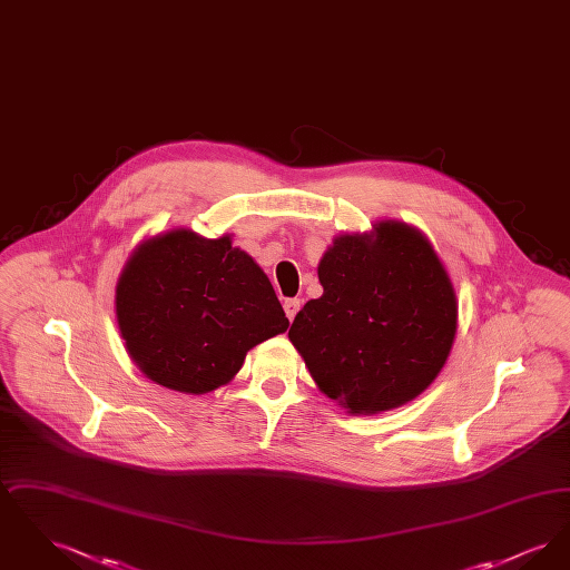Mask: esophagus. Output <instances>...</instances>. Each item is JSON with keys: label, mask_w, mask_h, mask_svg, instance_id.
I'll list each match as a JSON object with an SVG mask.
<instances>
[{"label": "esophagus", "mask_w": 570, "mask_h": 570, "mask_svg": "<svg viewBox=\"0 0 570 570\" xmlns=\"http://www.w3.org/2000/svg\"><path fill=\"white\" fill-rule=\"evenodd\" d=\"M298 307H301V301H298V298H286V301H284V312H286V316H288L291 323L295 321Z\"/></svg>", "instance_id": "obj_1"}]
</instances>
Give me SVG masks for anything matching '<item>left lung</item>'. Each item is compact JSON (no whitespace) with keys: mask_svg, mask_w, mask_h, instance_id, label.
<instances>
[{"mask_svg":"<svg viewBox=\"0 0 570 570\" xmlns=\"http://www.w3.org/2000/svg\"><path fill=\"white\" fill-rule=\"evenodd\" d=\"M318 279L323 297L303 305L288 337L326 397L376 414L421 395L458 333L455 291L425 235L384 219L335 237Z\"/></svg>","mask_w":570,"mask_h":570,"instance_id":"obj_1","label":"left lung"}]
</instances>
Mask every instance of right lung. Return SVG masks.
Instances as JSON below:
<instances>
[{
  "mask_svg": "<svg viewBox=\"0 0 570 570\" xmlns=\"http://www.w3.org/2000/svg\"><path fill=\"white\" fill-rule=\"evenodd\" d=\"M115 314L136 367L203 395L230 382L256 344L288 328L272 282L230 235L175 228L138 245L119 275Z\"/></svg>",
  "mask_w": 570,
  "mask_h": 570,
  "instance_id": "right-lung-1",
  "label": "right lung"
}]
</instances>
